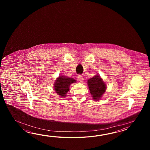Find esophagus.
Returning a JSON list of instances; mask_svg holds the SVG:
<instances>
[{"label": "esophagus", "mask_w": 150, "mask_h": 150, "mask_svg": "<svg viewBox=\"0 0 150 150\" xmlns=\"http://www.w3.org/2000/svg\"><path fill=\"white\" fill-rule=\"evenodd\" d=\"M78 80H79L80 81L82 82L83 81V76H82L81 75H78Z\"/></svg>", "instance_id": "esophagus-1"}]
</instances>
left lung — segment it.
Masks as SVG:
<instances>
[{"label":"left lung","mask_w":150,"mask_h":150,"mask_svg":"<svg viewBox=\"0 0 150 150\" xmlns=\"http://www.w3.org/2000/svg\"><path fill=\"white\" fill-rule=\"evenodd\" d=\"M89 91L94 100H98L105 92L106 85L99 75L87 80Z\"/></svg>","instance_id":"1"}]
</instances>
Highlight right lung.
I'll return each instance as SVG.
<instances>
[{
  "label": "right lung",
  "mask_w": 150,
  "mask_h": 150,
  "mask_svg": "<svg viewBox=\"0 0 150 150\" xmlns=\"http://www.w3.org/2000/svg\"><path fill=\"white\" fill-rule=\"evenodd\" d=\"M76 80L72 78L64 76H59L54 83V90L56 93L62 97H65L69 91L71 84L76 83Z\"/></svg>",
  "instance_id": "obj_1"
}]
</instances>
